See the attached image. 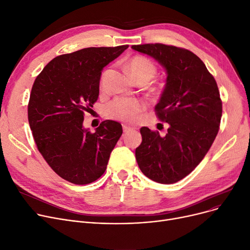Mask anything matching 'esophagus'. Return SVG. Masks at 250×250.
I'll use <instances>...</instances> for the list:
<instances>
[{
	"label": "esophagus",
	"instance_id": "34e87169",
	"mask_svg": "<svg viewBox=\"0 0 250 250\" xmlns=\"http://www.w3.org/2000/svg\"><path fill=\"white\" fill-rule=\"evenodd\" d=\"M123 129H124V133H127V132H129V130H133L134 128L132 126H128V125H123Z\"/></svg>",
	"mask_w": 250,
	"mask_h": 250
}]
</instances>
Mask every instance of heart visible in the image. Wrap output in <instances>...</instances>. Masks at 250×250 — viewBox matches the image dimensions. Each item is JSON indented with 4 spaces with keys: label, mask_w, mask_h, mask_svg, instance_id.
Returning <instances> with one entry per match:
<instances>
[{
    "label": "heart",
    "mask_w": 250,
    "mask_h": 250,
    "mask_svg": "<svg viewBox=\"0 0 250 250\" xmlns=\"http://www.w3.org/2000/svg\"><path fill=\"white\" fill-rule=\"evenodd\" d=\"M126 68L137 83L147 84L157 73V67L154 62L143 56H136L130 59L126 63ZM153 92L158 94L160 93V89L154 88ZM145 107L146 104L141 100L117 98L107 105L105 111L107 116L113 120L129 123L135 121L138 114Z\"/></svg>",
    "instance_id": "obj_1"
}]
</instances>
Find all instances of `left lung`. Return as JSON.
Instances as JSON below:
<instances>
[{"instance_id":"1","label":"left lung","mask_w":250,"mask_h":250,"mask_svg":"<svg viewBox=\"0 0 250 250\" xmlns=\"http://www.w3.org/2000/svg\"><path fill=\"white\" fill-rule=\"evenodd\" d=\"M163 65L165 88L155 112L168 123L165 137L143 126L136 159L148 178L170 185L188 175L211 148L219 132L222 100L216 80L188 49L148 43L132 45Z\"/></svg>"}]
</instances>
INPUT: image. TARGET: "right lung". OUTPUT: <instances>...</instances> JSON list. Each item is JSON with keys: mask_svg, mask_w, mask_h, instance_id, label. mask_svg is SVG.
<instances>
[{"mask_svg": "<svg viewBox=\"0 0 250 250\" xmlns=\"http://www.w3.org/2000/svg\"><path fill=\"white\" fill-rule=\"evenodd\" d=\"M128 47H87L51 60L32 86L28 122L33 139L54 171L74 185H88L106 170L122 125L104 121L94 133L84 114L99 95L101 72Z\"/></svg>", "mask_w": 250, "mask_h": 250, "instance_id": "1", "label": "right lung"}]
</instances>
